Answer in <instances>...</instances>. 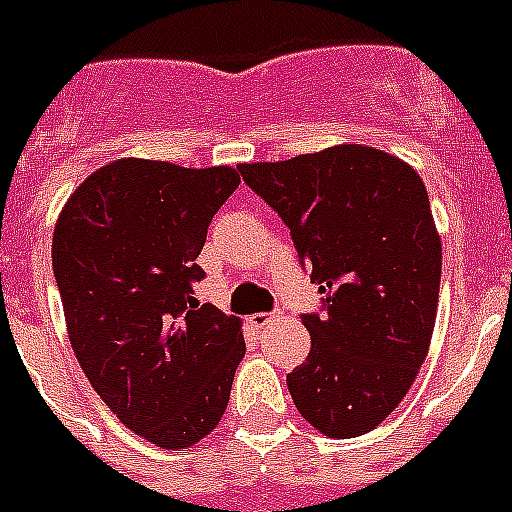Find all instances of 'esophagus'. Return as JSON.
Listing matches in <instances>:
<instances>
[{
    "instance_id": "esophagus-1",
    "label": "esophagus",
    "mask_w": 512,
    "mask_h": 512,
    "mask_svg": "<svg viewBox=\"0 0 512 512\" xmlns=\"http://www.w3.org/2000/svg\"><path fill=\"white\" fill-rule=\"evenodd\" d=\"M272 318H275V315H272V313H252V315H250V323H252V326H255V328H265L267 323L272 321Z\"/></svg>"
}]
</instances>
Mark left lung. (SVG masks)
<instances>
[{
  "label": "left lung",
  "instance_id": "obj_1",
  "mask_svg": "<svg viewBox=\"0 0 512 512\" xmlns=\"http://www.w3.org/2000/svg\"><path fill=\"white\" fill-rule=\"evenodd\" d=\"M237 169L323 295V315H303L308 358L288 374L295 407L328 437H361L399 407L432 341L442 242L424 181L361 143Z\"/></svg>",
  "mask_w": 512,
  "mask_h": 512
}]
</instances>
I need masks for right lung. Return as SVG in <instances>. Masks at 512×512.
I'll use <instances>...</instances> for the list:
<instances>
[{
	"label": "right lung",
	"mask_w": 512,
	"mask_h": 512,
	"mask_svg": "<svg viewBox=\"0 0 512 512\" xmlns=\"http://www.w3.org/2000/svg\"><path fill=\"white\" fill-rule=\"evenodd\" d=\"M232 166L118 159L62 207L52 270L80 369L113 414L164 450H186L222 419L245 356L242 323L194 298L197 257Z\"/></svg>",
	"instance_id": "obj_1"
}]
</instances>
